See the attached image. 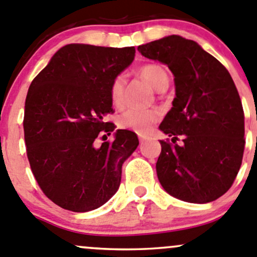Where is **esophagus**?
Instances as JSON below:
<instances>
[{
	"label": "esophagus",
	"mask_w": 257,
	"mask_h": 257,
	"mask_svg": "<svg viewBox=\"0 0 257 257\" xmlns=\"http://www.w3.org/2000/svg\"><path fill=\"white\" fill-rule=\"evenodd\" d=\"M139 140H140V143H142V144H143V143H144L145 140H147V137H144V136H139Z\"/></svg>",
	"instance_id": "1"
}]
</instances>
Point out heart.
Instances as JSON below:
<instances>
[{
  "instance_id": "b5f03b06",
  "label": "heart",
  "mask_w": 257,
  "mask_h": 257,
  "mask_svg": "<svg viewBox=\"0 0 257 257\" xmlns=\"http://www.w3.org/2000/svg\"><path fill=\"white\" fill-rule=\"evenodd\" d=\"M139 75L148 81L155 90H166L170 82L166 67L160 64H147L140 67ZM126 79L124 75H118L113 79L109 87V96L114 107H121L124 103V87ZM160 117L155 108H131L125 110L119 118L121 128L132 129L137 133H147L150 126Z\"/></svg>"
}]
</instances>
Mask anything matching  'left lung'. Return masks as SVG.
Here are the masks:
<instances>
[{
	"mask_svg": "<svg viewBox=\"0 0 257 257\" xmlns=\"http://www.w3.org/2000/svg\"><path fill=\"white\" fill-rule=\"evenodd\" d=\"M143 56L167 65L175 96L160 129L156 174L167 193L190 203H208L233 185L244 154V110L233 79L198 43L169 36L138 47ZM183 144H176L177 137Z\"/></svg>",
	"mask_w": 257,
	"mask_h": 257,
	"instance_id": "left-lung-1",
	"label": "left lung"
}]
</instances>
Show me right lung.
<instances>
[{
	"label": "right lung",
	"instance_id": "right-lung-1",
	"mask_svg": "<svg viewBox=\"0 0 257 257\" xmlns=\"http://www.w3.org/2000/svg\"><path fill=\"white\" fill-rule=\"evenodd\" d=\"M134 56V47L67 44L29 86L27 156L43 192L64 209H97L119 188L121 166L139 145L137 134L118 129L112 143L97 147L94 140L114 131V124L103 121L113 110L110 83Z\"/></svg>",
	"mask_w": 257,
	"mask_h": 257
}]
</instances>
